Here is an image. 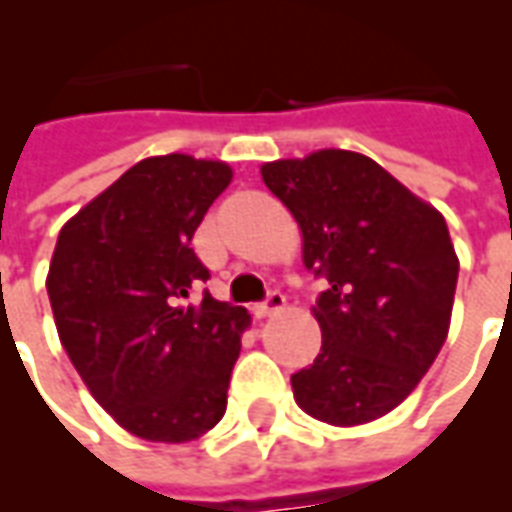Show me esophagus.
<instances>
[{"label": "esophagus", "instance_id": "1", "mask_svg": "<svg viewBox=\"0 0 512 512\" xmlns=\"http://www.w3.org/2000/svg\"><path fill=\"white\" fill-rule=\"evenodd\" d=\"M283 307H286V297H283L280 291H272L270 297L264 299L261 305L253 307V313H256V318H270V315L280 313Z\"/></svg>", "mask_w": 512, "mask_h": 512}]
</instances>
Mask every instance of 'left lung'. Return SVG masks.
<instances>
[{"mask_svg":"<svg viewBox=\"0 0 512 512\" xmlns=\"http://www.w3.org/2000/svg\"><path fill=\"white\" fill-rule=\"evenodd\" d=\"M302 232L307 270L329 280L313 315L321 353L291 375L297 405L329 426L391 413L451 329L459 256L443 213L370 156L324 148L261 164Z\"/></svg>","mask_w":512,"mask_h":512,"instance_id":"1","label":"left lung"}]
</instances>
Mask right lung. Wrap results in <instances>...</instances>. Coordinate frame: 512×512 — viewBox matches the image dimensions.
Listing matches in <instances>:
<instances>
[{
    "instance_id": "obj_1",
    "label": "right lung",
    "mask_w": 512,
    "mask_h": 512,
    "mask_svg": "<svg viewBox=\"0 0 512 512\" xmlns=\"http://www.w3.org/2000/svg\"><path fill=\"white\" fill-rule=\"evenodd\" d=\"M232 183L226 161H137L61 226L45 278L53 321L91 397L134 437L188 443L226 413L245 307L210 294L191 237Z\"/></svg>"
}]
</instances>
